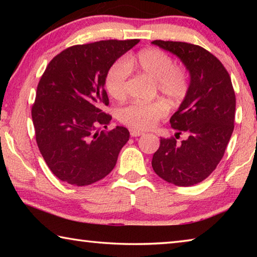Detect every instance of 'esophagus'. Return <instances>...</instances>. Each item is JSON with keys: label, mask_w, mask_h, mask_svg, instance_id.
Here are the masks:
<instances>
[{"label": "esophagus", "mask_w": 257, "mask_h": 257, "mask_svg": "<svg viewBox=\"0 0 257 257\" xmlns=\"http://www.w3.org/2000/svg\"><path fill=\"white\" fill-rule=\"evenodd\" d=\"M142 135H144V133L139 132V130H136V129L130 130V136L132 137H138V136H142Z\"/></svg>", "instance_id": "1"}]
</instances>
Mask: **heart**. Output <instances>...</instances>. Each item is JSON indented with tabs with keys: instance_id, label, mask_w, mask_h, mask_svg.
Here are the masks:
<instances>
[{
	"instance_id": "1",
	"label": "heart",
	"mask_w": 257,
	"mask_h": 257,
	"mask_svg": "<svg viewBox=\"0 0 257 257\" xmlns=\"http://www.w3.org/2000/svg\"><path fill=\"white\" fill-rule=\"evenodd\" d=\"M130 69L154 79L156 90L172 106L180 105L189 93L190 80L187 69L175 64V60L164 51L149 47L139 51L135 56L116 60L108 67L104 85L112 97L120 99L125 96ZM167 114L168 108L161 101L133 102L120 108L118 118L134 129L147 130L154 128Z\"/></svg>"
}]
</instances>
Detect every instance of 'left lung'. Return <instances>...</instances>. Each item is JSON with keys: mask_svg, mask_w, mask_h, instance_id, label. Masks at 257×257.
Wrapping results in <instances>:
<instances>
[{"mask_svg": "<svg viewBox=\"0 0 257 257\" xmlns=\"http://www.w3.org/2000/svg\"><path fill=\"white\" fill-rule=\"evenodd\" d=\"M176 54L190 73L189 93L170 123L176 138H161L152 160L156 175L170 184L188 187L215 170L234 128L236 95L227 69L211 52L185 42H152ZM186 141H176L181 133Z\"/></svg>", "mask_w": 257, "mask_h": 257, "instance_id": "obj_1", "label": "left lung"}]
</instances>
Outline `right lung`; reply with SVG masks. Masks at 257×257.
<instances>
[{
	"label": "right lung",
	"instance_id": "add662e5",
	"mask_svg": "<svg viewBox=\"0 0 257 257\" xmlns=\"http://www.w3.org/2000/svg\"><path fill=\"white\" fill-rule=\"evenodd\" d=\"M139 40H107L73 45L47 64L38 82L32 118L36 143L60 180L88 186L110 173L129 132L107 129L112 116L104 77L108 67Z\"/></svg>",
	"mask_w": 257,
	"mask_h": 257
}]
</instances>
